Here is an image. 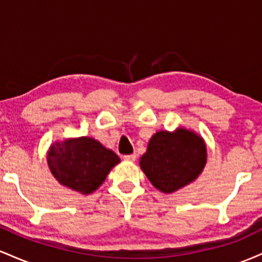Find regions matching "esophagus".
I'll return each mask as SVG.
<instances>
[{"mask_svg":"<svg viewBox=\"0 0 262 262\" xmlns=\"http://www.w3.org/2000/svg\"><path fill=\"white\" fill-rule=\"evenodd\" d=\"M123 158H124L125 161H135V159H137V155L129 154V155H124Z\"/></svg>","mask_w":262,"mask_h":262,"instance_id":"obj_1","label":"esophagus"}]
</instances>
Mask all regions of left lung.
<instances>
[{
  "label": "left lung",
  "mask_w": 262,
  "mask_h": 262,
  "mask_svg": "<svg viewBox=\"0 0 262 262\" xmlns=\"http://www.w3.org/2000/svg\"><path fill=\"white\" fill-rule=\"evenodd\" d=\"M206 161L202 138L180 128L173 133L158 132L152 135L140 159V167L154 187L164 193H172L196 180Z\"/></svg>",
  "instance_id": "1"
}]
</instances>
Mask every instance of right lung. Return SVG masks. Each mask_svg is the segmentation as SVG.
Here are the masks:
<instances>
[{"label": "right lung", "instance_id": "right-lung-1", "mask_svg": "<svg viewBox=\"0 0 262 262\" xmlns=\"http://www.w3.org/2000/svg\"><path fill=\"white\" fill-rule=\"evenodd\" d=\"M119 161L112 150L87 137L53 144L48 152V165L54 177L61 185L83 194L100 187Z\"/></svg>", "mask_w": 262, "mask_h": 262}]
</instances>
